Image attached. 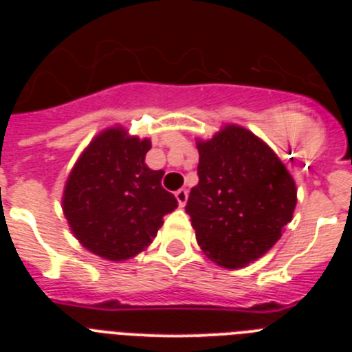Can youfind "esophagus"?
Wrapping results in <instances>:
<instances>
[{
    "label": "esophagus",
    "mask_w": 352,
    "mask_h": 352,
    "mask_svg": "<svg viewBox=\"0 0 352 352\" xmlns=\"http://www.w3.org/2000/svg\"><path fill=\"white\" fill-rule=\"evenodd\" d=\"M174 195H176V199H178L179 206H182V208L185 206L186 201H188V192H186L185 188H179V190L176 192V194H174Z\"/></svg>",
    "instance_id": "esophagus-1"
}]
</instances>
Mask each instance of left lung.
Here are the masks:
<instances>
[{"label":"left lung","instance_id":"1","mask_svg":"<svg viewBox=\"0 0 352 352\" xmlns=\"http://www.w3.org/2000/svg\"><path fill=\"white\" fill-rule=\"evenodd\" d=\"M197 149L199 183L185 206L197 243L222 268H243L280 239L296 208V183L243 126L226 125Z\"/></svg>","mask_w":352,"mask_h":352}]
</instances>
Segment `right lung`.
<instances>
[{
    "mask_svg": "<svg viewBox=\"0 0 352 352\" xmlns=\"http://www.w3.org/2000/svg\"><path fill=\"white\" fill-rule=\"evenodd\" d=\"M149 139L123 126L100 132L82 151L63 192V213L86 250L107 261H126L144 250L178 208L162 188L164 170L144 164Z\"/></svg>",
    "mask_w": 352,
    "mask_h": 352,
    "instance_id": "add662e5",
    "label": "right lung"
}]
</instances>
